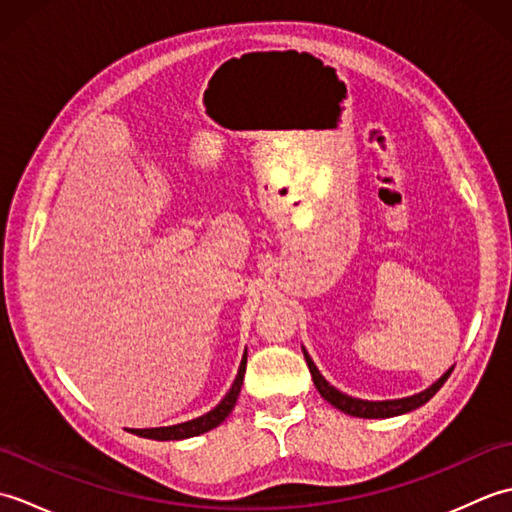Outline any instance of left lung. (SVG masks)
Returning <instances> with one entry per match:
<instances>
[{
	"label": "left lung",
	"mask_w": 512,
	"mask_h": 512,
	"mask_svg": "<svg viewBox=\"0 0 512 512\" xmlns=\"http://www.w3.org/2000/svg\"><path fill=\"white\" fill-rule=\"evenodd\" d=\"M303 356H306V363L310 367V374L314 380V387L319 389V394L330 402L332 407H336L339 411L347 413V416H354V418H394V416H402V413H409L413 409L422 407L424 402H429L433 396L438 394V389L444 385V380H447L453 372V367L447 369L436 383L429 385L420 394H413L407 398H396V400H363V398H354V396H347L343 391H339L336 387H332L328 380L323 378V374L319 372V367L314 365V361L310 358V354L306 352V347H301Z\"/></svg>",
	"instance_id": "left-lung-1"
}]
</instances>
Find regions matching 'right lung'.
<instances>
[{"label": "right lung", "mask_w": 512, "mask_h": 512, "mask_svg": "<svg viewBox=\"0 0 512 512\" xmlns=\"http://www.w3.org/2000/svg\"><path fill=\"white\" fill-rule=\"evenodd\" d=\"M246 352L242 356V363H239V369H237V376L233 380L231 389L226 391V396L217 402V405L206 411L204 416L200 418H193V420H187V422H180V424H171V427H154V429H132V433H136V436L140 438H149V440H184V438H193V436H200V433H206L215 429L217 424H222L228 413L233 411L235 402H237V396L239 391H242V385H244V372H246Z\"/></svg>", "instance_id": "add662e5"}]
</instances>
